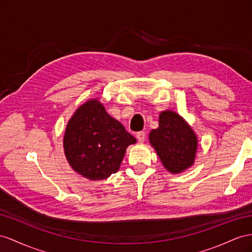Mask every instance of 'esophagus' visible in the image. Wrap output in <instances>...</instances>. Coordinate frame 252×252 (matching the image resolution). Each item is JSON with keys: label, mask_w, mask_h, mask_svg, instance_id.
Masks as SVG:
<instances>
[{"label": "esophagus", "mask_w": 252, "mask_h": 252, "mask_svg": "<svg viewBox=\"0 0 252 252\" xmlns=\"http://www.w3.org/2000/svg\"><path fill=\"white\" fill-rule=\"evenodd\" d=\"M136 138H137V140L139 141V143H144L145 139H146V134H145V132H138V133L136 134Z\"/></svg>", "instance_id": "obj_1"}]
</instances>
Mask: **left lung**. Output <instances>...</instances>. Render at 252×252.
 Here are the masks:
<instances>
[{
  "instance_id": "1",
  "label": "left lung",
  "mask_w": 252,
  "mask_h": 252,
  "mask_svg": "<svg viewBox=\"0 0 252 252\" xmlns=\"http://www.w3.org/2000/svg\"><path fill=\"white\" fill-rule=\"evenodd\" d=\"M149 141L166 170L177 175L195 163L198 138L178 113L166 109L158 116V127L149 133Z\"/></svg>"
}]
</instances>
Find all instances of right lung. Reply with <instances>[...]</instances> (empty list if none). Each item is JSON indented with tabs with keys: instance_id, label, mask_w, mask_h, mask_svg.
Returning a JSON list of instances; mask_svg holds the SVG:
<instances>
[{
	"instance_id": "right-lung-1",
	"label": "right lung",
	"mask_w": 252,
	"mask_h": 252,
	"mask_svg": "<svg viewBox=\"0 0 252 252\" xmlns=\"http://www.w3.org/2000/svg\"><path fill=\"white\" fill-rule=\"evenodd\" d=\"M135 143L136 138L106 113L100 98L89 99L77 107L63 140L71 168L90 181H100L117 172L126 148Z\"/></svg>"
}]
</instances>
